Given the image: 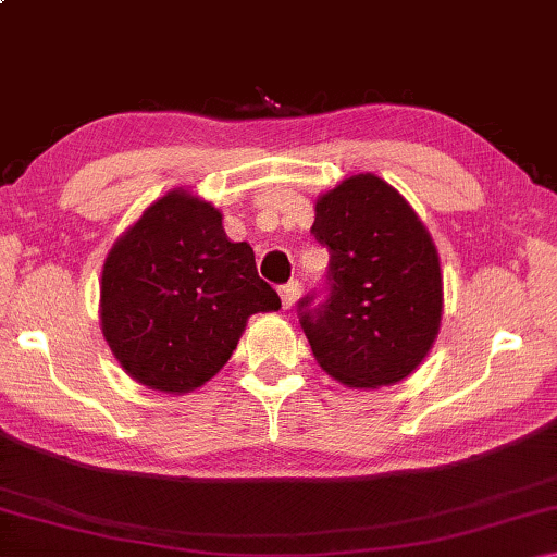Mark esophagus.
<instances>
[{
    "instance_id": "34e87169",
    "label": "esophagus",
    "mask_w": 557,
    "mask_h": 557,
    "mask_svg": "<svg viewBox=\"0 0 557 557\" xmlns=\"http://www.w3.org/2000/svg\"><path fill=\"white\" fill-rule=\"evenodd\" d=\"M299 289H301V285H299L297 280H292V282H287V285H282V287H280L282 307H285V309L295 307V301H297V297H299Z\"/></svg>"
}]
</instances>
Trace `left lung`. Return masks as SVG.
I'll use <instances>...</instances> for the list:
<instances>
[{"label":"left lung","mask_w":557,"mask_h":557,"mask_svg":"<svg viewBox=\"0 0 557 557\" xmlns=\"http://www.w3.org/2000/svg\"><path fill=\"white\" fill-rule=\"evenodd\" d=\"M312 233L332 258L326 299H299L317 363L348 388L408 379L442 322L440 258L418 213L381 176L356 174L319 196Z\"/></svg>","instance_id":"1"}]
</instances>
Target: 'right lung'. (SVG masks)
<instances>
[{
	"label": "right lung",
	"mask_w": 557,
	"mask_h": 557,
	"mask_svg": "<svg viewBox=\"0 0 557 557\" xmlns=\"http://www.w3.org/2000/svg\"><path fill=\"white\" fill-rule=\"evenodd\" d=\"M256 252L186 188L164 194L112 245L100 280V329L129 379L162 393L211 381L248 317L277 312Z\"/></svg>",
	"instance_id": "1"
}]
</instances>
